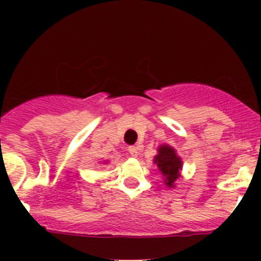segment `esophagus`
I'll list each match as a JSON object with an SVG mask.
<instances>
[{
    "label": "esophagus",
    "mask_w": 261,
    "mask_h": 261,
    "mask_svg": "<svg viewBox=\"0 0 261 261\" xmlns=\"http://www.w3.org/2000/svg\"><path fill=\"white\" fill-rule=\"evenodd\" d=\"M128 151H129V154H130V155H132V156H137L138 155V149L136 146H130L128 149Z\"/></svg>",
    "instance_id": "esophagus-1"
}]
</instances>
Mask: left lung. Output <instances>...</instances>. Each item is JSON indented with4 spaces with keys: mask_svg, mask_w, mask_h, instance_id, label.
<instances>
[{
    "mask_svg": "<svg viewBox=\"0 0 261 261\" xmlns=\"http://www.w3.org/2000/svg\"><path fill=\"white\" fill-rule=\"evenodd\" d=\"M153 162L155 163L158 171L162 175L163 183L168 188H175V181L181 176L180 171L183 168V161L177 155L174 147L167 144L159 145Z\"/></svg>",
    "mask_w": 261,
    "mask_h": 261,
    "instance_id": "8db88e82",
    "label": "left lung"
}]
</instances>
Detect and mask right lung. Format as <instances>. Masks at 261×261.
Returning <instances> with one entry per match:
<instances>
[{"label":"right lung","mask_w":261,"mask_h":261,"mask_svg":"<svg viewBox=\"0 0 261 261\" xmlns=\"http://www.w3.org/2000/svg\"><path fill=\"white\" fill-rule=\"evenodd\" d=\"M103 163H107V162H103Z\"/></svg>","instance_id":"add662e5"}]
</instances>
